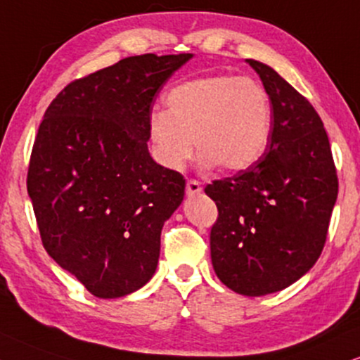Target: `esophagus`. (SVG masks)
<instances>
[{"label":"esophagus","instance_id":"34e87169","mask_svg":"<svg viewBox=\"0 0 360 360\" xmlns=\"http://www.w3.org/2000/svg\"><path fill=\"white\" fill-rule=\"evenodd\" d=\"M201 191H202V186L199 181L189 179L188 184H186V193H188V195H195V194L201 193Z\"/></svg>","mask_w":360,"mask_h":360}]
</instances>
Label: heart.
I'll use <instances>...</instances> for the list:
<instances>
[{"label":"heart","mask_w":360,"mask_h":360,"mask_svg":"<svg viewBox=\"0 0 360 360\" xmlns=\"http://www.w3.org/2000/svg\"><path fill=\"white\" fill-rule=\"evenodd\" d=\"M165 103L166 111L149 115L148 134L154 158L167 169H183L194 146L202 167L221 166L234 172L256 165L266 153L272 106L256 79L202 76L172 88Z\"/></svg>","instance_id":"b5f03b06"}]
</instances>
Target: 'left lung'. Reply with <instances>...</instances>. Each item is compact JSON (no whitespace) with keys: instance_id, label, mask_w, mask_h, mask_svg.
I'll return each instance as SVG.
<instances>
[{"instance_id":"obj_1","label":"left lung","mask_w":360,"mask_h":360,"mask_svg":"<svg viewBox=\"0 0 360 360\" xmlns=\"http://www.w3.org/2000/svg\"><path fill=\"white\" fill-rule=\"evenodd\" d=\"M245 61L271 98L267 151L204 191L219 211L211 229L214 272L234 292L259 297L289 288L319 259L339 183L312 104L271 66Z\"/></svg>"}]
</instances>
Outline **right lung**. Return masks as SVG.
I'll list each match as a JSON object with an SVG mask.
<instances>
[{"label":"right lung","instance_id":"add662e5","mask_svg":"<svg viewBox=\"0 0 360 360\" xmlns=\"http://www.w3.org/2000/svg\"><path fill=\"white\" fill-rule=\"evenodd\" d=\"M191 53L141 54L76 79L44 112L28 169L41 240L91 294L134 292L158 267L186 179L148 149L153 99Z\"/></svg>","mask_w":360,"mask_h":360}]
</instances>
